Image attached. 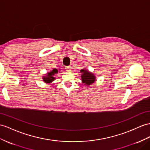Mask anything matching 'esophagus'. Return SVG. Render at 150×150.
Returning <instances> with one entry per match:
<instances>
[{
	"instance_id": "obj_1",
	"label": "esophagus",
	"mask_w": 150,
	"mask_h": 150,
	"mask_svg": "<svg viewBox=\"0 0 150 150\" xmlns=\"http://www.w3.org/2000/svg\"><path fill=\"white\" fill-rule=\"evenodd\" d=\"M71 68L70 67H69V66L65 67V70H66L67 71L70 72V71H71Z\"/></svg>"
}]
</instances>
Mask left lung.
Listing matches in <instances>:
<instances>
[{
	"label": "left lung",
	"mask_w": 150,
	"mask_h": 150,
	"mask_svg": "<svg viewBox=\"0 0 150 150\" xmlns=\"http://www.w3.org/2000/svg\"><path fill=\"white\" fill-rule=\"evenodd\" d=\"M80 73H82L81 78L82 83H85L86 86H90L95 82L96 78L93 74H92L87 70H85V69H82L80 70Z\"/></svg>",
	"instance_id": "left-lung-1"
}]
</instances>
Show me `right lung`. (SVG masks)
Instances as JSON below:
<instances>
[{
	"instance_id": "right-lung-1",
	"label": "right lung",
	"mask_w": 150,
	"mask_h": 150,
	"mask_svg": "<svg viewBox=\"0 0 150 150\" xmlns=\"http://www.w3.org/2000/svg\"><path fill=\"white\" fill-rule=\"evenodd\" d=\"M58 73V71H57V70L56 68H54L53 69V70L51 71L48 72L47 74H46L45 76H43V80L44 82H45V83H51L52 81H54L56 79L55 77H54V76L55 74H57Z\"/></svg>"
}]
</instances>
